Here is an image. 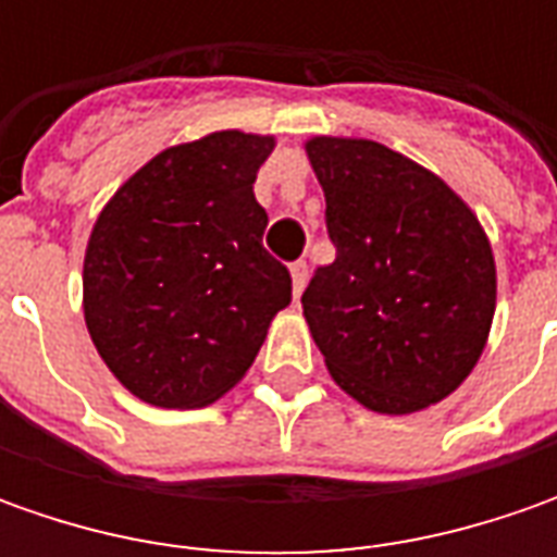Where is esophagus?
Here are the masks:
<instances>
[{"label":"esophagus","mask_w":557,"mask_h":557,"mask_svg":"<svg viewBox=\"0 0 557 557\" xmlns=\"http://www.w3.org/2000/svg\"><path fill=\"white\" fill-rule=\"evenodd\" d=\"M307 275H310V269L304 260H297L294 267H290V285H294V297H300V290L307 288Z\"/></svg>","instance_id":"1"}]
</instances>
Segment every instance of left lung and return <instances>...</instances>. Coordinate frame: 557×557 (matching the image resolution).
I'll use <instances>...</instances> for the list:
<instances>
[{
    "label": "left lung",
    "mask_w": 557,
    "mask_h": 557,
    "mask_svg": "<svg viewBox=\"0 0 557 557\" xmlns=\"http://www.w3.org/2000/svg\"><path fill=\"white\" fill-rule=\"evenodd\" d=\"M337 257L304 290V319L344 394L409 416L478 366L496 260L474 210L428 166L372 139L312 136Z\"/></svg>",
    "instance_id": "1"
}]
</instances>
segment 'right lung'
I'll list each match as a JSON object with an SVG mask.
<instances>
[{
    "label": "right lung",
    "mask_w": 557,
    "mask_h": 557,
    "mask_svg": "<svg viewBox=\"0 0 557 557\" xmlns=\"http://www.w3.org/2000/svg\"><path fill=\"white\" fill-rule=\"evenodd\" d=\"M275 136L220 129L163 148L101 207L83 260L98 356L141 403L201 409L228 394L290 304L263 247L257 170Z\"/></svg>",
    "instance_id": "add662e5"
}]
</instances>
